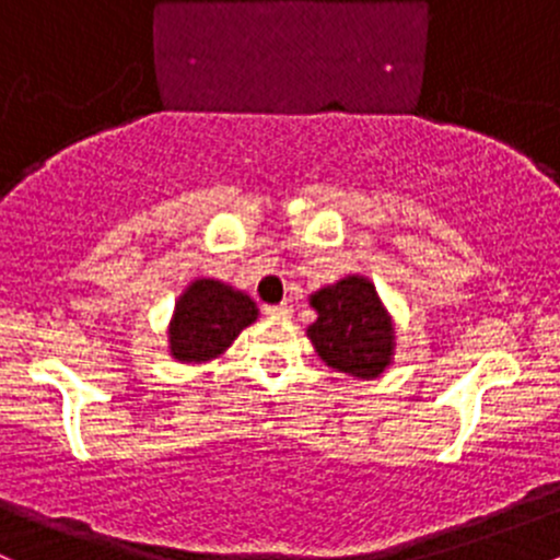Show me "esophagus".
Instances as JSON below:
<instances>
[{
  "label": "esophagus",
  "instance_id": "34e87169",
  "mask_svg": "<svg viewBox=\"0 0 560 560\" xmlns=\"http://www.w3.org/2000/svg\"><path fill=\"white\" fill-rule=\"evenodd\" d=\"M264 313L269 315V318H291L293 315V304L291 302H282L278 307H267Z\"/></svg>",
  "mask_w": 560,
  "mask_h": 560
}]
</instances>
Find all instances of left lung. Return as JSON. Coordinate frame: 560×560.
Returning a JSON list of instances; mask_svg holds the SVG:
<instances>
[{
	"label": "left lung",
	"mask_w": 560,
	"mask_h": 560,
	"mask_svg": "<svg viewBox=\"0 0 560 560\" xmlns=\"http://www.w3.org/2000/svg\"><path fill=\"white\" fill-rule=\"evenodd\" d=\"M318 320L307 328L315 350L328 366L359 380H372L390 364L394 326L364 278H345L310 299Z\"/></svg>",
	"instance_id": "obj_1"
}]
</instances>
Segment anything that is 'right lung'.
Instances as JSON below:
<instances>
[{
    "instance_id": "obj_1",
    "label": "right lung",
    "mask_w": 560,
    "mask_h": 560,
    "mask_svg": "<svg viewBox=\"0 0 560 560\" xmlns=\"http://www.w3.org/2000/svg\"><path fill=\"white\" fill-rule=\"evenodd\" d=\"M258 310L245 293L218 280H196L183 293L170 326L172 355L180 361H207L223 353Z\"/></svg>"
}]
</instances>
